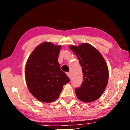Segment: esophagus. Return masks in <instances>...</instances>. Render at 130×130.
<instances>
[{
	"label": "esophagus",
	"mask_w": 130,
	"mask_h": 130,
	"mask_svg": "<svg viewBox=\"0 0 130 130\" xmlns=\"http://www.w3.org/2000/svg\"><path fill=\"white\" fill-rule=\"evenodd\" d=\"M67 75H68V77H69V78H70V77H71V73H70V72H68V73H67Z\"/></svg>",
	"instance_id": "esophagus-1"
}]
</instances>
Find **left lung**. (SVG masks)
Segmentation results:
<instances>
[{
    "mask_svg": "<svg viewBox=\"0 0 130 130\" xmlns=\"http://www.w3.org/2000/svg\"><path fill=\"white\" fill-rule=\"evenodd\" d=\"M69 47L78 58L84 74L81 87L75 89L77 97L84 103L96 100L105 91L108 81V68L104 58L89 43L70 45Z\"/></svg>",
    "mask_w": 130,
    "mask_h": 130,
    "instance_id": "1",
    "label": "left lung"
}]
</instances>
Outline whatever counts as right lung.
Instances as JSON below:
<instances>
[{
	"instance_id": "1",
	"label": "right lung",
	"mask_w": 130,
	"mask_h": 130,
	"mask_svg": "<svg viewBox=\"0 0 130 130\" xmlns=\"http://www.w3.org/2000/svg\"><path fill=\"white\" fill-rule=\"evenodd\" d=\"M61 48V45L45 42L35 48L26 62L27 86L39 102L51 103L57 100L63 85L70 81L58 62Z\"/></svg>"
}]
</instances>
